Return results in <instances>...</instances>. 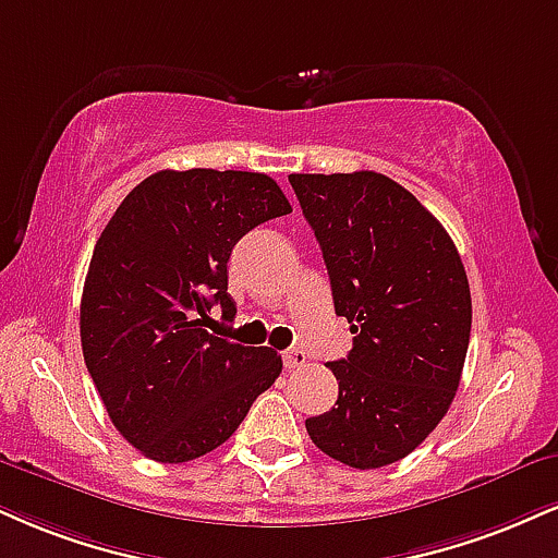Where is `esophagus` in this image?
Masks as SVG:
<instances>
[{
  "instance_id": "1",
  "label": "esophagus",
  "mask_w": 558,
  "mask_h": 558,
  "mask_svg": "<svg viewBox=\"0 0 558 558\" xmlns=\"http://www.w3.org/2000/svg\"><path fill=\"white\" fill-rule=\"evenodd\" d=\"M308 355L304 351H299V348H291V351H283V366L291 372V368H301L306 366Z\"/></svg>"
}]
</instances>
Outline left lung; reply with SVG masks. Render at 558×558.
Returning <instances> with one entry per match:
<instances>
[{"mask_svg":"<svg viewBox=\"0 0 558 558\" xmlns=\"http://www.w3.org/2000/svg\"><path fill=\"white\" fill-rule=\"evenodd\" d=\"M351 322L332 411L306 418L322 452L374 471L413 452L445 418L471 343V286L445 226L377 171L291 173Z\"/></svg>","mask_w":558,"mask_h":558,"instance_id":"8db88e82","label":"left lung"}]
</instances>
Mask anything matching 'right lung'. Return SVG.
<instances>
[{"label": "right lung", "mask_w": 558, "mask_h": 558, "mask_svg": "<svg viewBox=\"0 0 558 558\" xmlns=\"http://www.w3.org/2000/svg\"><path fill=\"white\" fill-rule=\"evenodd\" d=\"M291 213L252 171H158L111 215L80 301V340L111 424L156 462L213 452L283 372L272 348L215 338L233 322L228 259L244 233Z\"/></svg>", "instance_id": "right-lung-1"}]
</instances>
